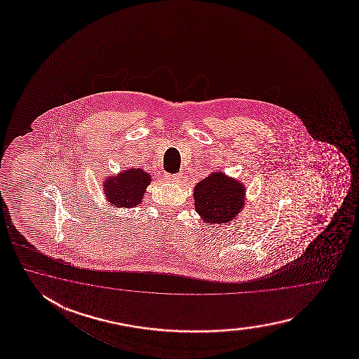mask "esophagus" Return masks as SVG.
I'll use <instances>...</instances> for the list:
<instances>
[{"label":"esophagus","mask_w":359,"mask_h":359,"mask_svg":"<svg viewBox=\"0 0 359 359\" xmlns=\"http://www.w3.org/2000/svg\"><path fill=\"white\" fill-rule=\"evenodd\" d=\"M167 178H168V181L170 182H178L181 178H182V175L181 173H175V175H167Z\"/></svg>","instance_id":"esophagus-1"}]
</instances>
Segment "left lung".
<instances>
[{"label": "left lung", "mask_w": 359, "mask_h": 359, "mask_svg": "<svg viewBox=\"0 0 359 359\" xmlns=\"http://www.w3.org/2000/svg\"><path fill=\"white\" fill-rule=\"evenodd\" d=\"M244 186L223 173H213L195 187L196 212L205 223L231 222L244 206Z\"/></svg>", "instance_id": "1"}]
</instances>
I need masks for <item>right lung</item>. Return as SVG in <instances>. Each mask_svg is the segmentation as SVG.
Instances as JSON below:
<instances>
[{"instance_id":"1","label":"right lung","mask_w":359,"mask_h":359,"mask_svg":"<svg viewBox=\"0 0 359 359\" xmlns=\"http://www.w3.org/2000/svg\"><path fill=\"white\" fill-rule=\"evenodd\" d=\"M150 181V176L142 169H128L119 176L109 177L104 191L113 205L130 208L141 203Z\"/></svg>"}]
</instances>
